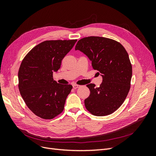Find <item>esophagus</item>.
Returning a JSON list of instances; mask_svg holds the SVG:
<instances>
[{"label": "esophagus", "mask_w": 156, "mask_h": 156, "mask_svg": "<svg viewBox=\"0 0 156 156\" xmlns=\"http://www.w3.org/2000/svg\"><path fill=\"white\" fill-rule=\"evenodd\" d=\"M80 86L78 85V84H73V88L74 89H77V88H79Z\"/></svg>", "instance_id": "esophagus-1"}]
</instances>
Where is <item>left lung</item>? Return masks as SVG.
Returning a JSON list of instances; mask_svg holds the SVG:
<instances>
[{"instance_id": "8db88e82", "label": "left lung", "mask_w": 156, "mask_h": 156, "mask_svg": "<svg viewBox=\"0 0 156 156\" xmlns=\"http://www.w3.org/2000/svg\"><path fill=\"white\" fill-rule=\"evenodd\" d=\"M75 50L85 55L103 78L100 87L87 85V109L98 116L112 114L124 103L130 89L132 66L129 55L119 42L104 37L90 36L78 41Z\"/></svg>"}]
</instances>
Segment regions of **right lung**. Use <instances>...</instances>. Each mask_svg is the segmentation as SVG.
<instances>
[{
  "label": "right lung",
  "mask_w": 156,
  "mask_h": 156,
  "mask_svg": "<svg viewBox=\"0 0 156 156\" xmlns=\"http://www.w3.org/2000/svg\"><path fill=\"white\" fill-rule=\"evenodd\" d=\"M77 40L41 42L28 53L18 72L19 89L29 109L41 119H52L64 110L72 89L53 80V72L60 68L64 56Z\"/></svg>",
  "instance_id": "right-lung-1"
}]
</instances>
